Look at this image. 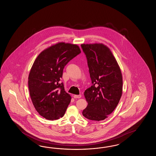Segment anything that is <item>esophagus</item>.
I'll return each instance as SVG.
<instances>
[{
  "label": "esophagus",
  "mask_w": 156,
  "mask_h": 156,
  "mask_svg": "<svg viewBox=\"0 0 156 156\" xmlns=\"http://www.w3.org/2000/svg\"><path fill=\"white\" fill-rule=\"evenodd\" d=\"M73 97L74 98H81V95H74Z\"/></svg>",
  "instance_id": "obj_1"
}]
</instances>
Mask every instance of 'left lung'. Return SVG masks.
Here are the masks:
<instances>
[{"instance_id": "1", "label": "left lung", "mask_w": 156, "mask_h": 156, "mask_svg": "<svg viewBox=\"0 0 156 156\" xmlns=\"http://www.w3.org/2000/svg\"><path fill=\"white\" fill-rule=\"evenodd\" d=\"M80 46L87 58L92 82L84 91L88 105L82 114L91 120H103L114 111L122 97L121 70L107 46L102 44Z\"/></svg>"}]
</instances>
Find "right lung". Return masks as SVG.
<instances>
[{
	"mask_svg": "<svg viewBox=\"0 0 156 156\" xmlns=\"http://www.w3.org/2000/svg\"><path fill=\"white\" fill-rule=\"evenodd\" d=\"M79 46L59 42L38 55L28 76L30 96L35 109L49 120L62 118L71 101V97L59 83L65 66L80 53Z\"/></svg>",
	"mask_w": 156,
	"mask_h": 156,
	"instance_id": "add662e5",
	"label": "right lung"
}]
</instances>
